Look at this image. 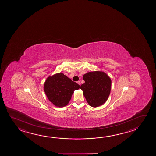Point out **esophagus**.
I'll list each match as a JSON object with an SVG mask.
<instances>
[{
  "label": "esophagus",
  "mask_w": 156,
  "mask_h": 156,
  "mask_svg": "<svg viewBox=\"0 0 156 156\" xmlns=\"http://www.w3.org/2000/svg\"><path fill=\"white\" fill-rule=\"evenodd\" d=\"M77 83L79 85H80V84H81V83H80V81H78V82H77Z\"/></svg>",
  "instance_id": "esophagus-1"
}]
</instances>
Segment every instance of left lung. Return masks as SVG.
I'll return each instance as SVG.
<instances>
[{"label": "left lung", "mask_w": 156, "mask_h": 156, "mask_svg": "<svg viewBox=\"0 0 156 156\" xmlns=\"http://www.w3.org/2000/svg\"><path fill=\"white\" fill-rule=\"evenodd\" d=\"M84 84L80 89L87 103L93 107L100 106L106 102L111 88V80L104 72H87L83 76Z\"/></svg>", "instance_id": "left-lung-1"}]
</instances>
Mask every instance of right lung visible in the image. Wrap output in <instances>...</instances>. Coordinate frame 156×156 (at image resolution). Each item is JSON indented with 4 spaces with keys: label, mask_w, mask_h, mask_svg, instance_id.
Returning a JSON list of instances; mask_svg holds the SVG:
<instances>
[{
    "label": "right lung",
    "mask_w": 156,
    "mask_h": 156,
    "mask_svg": "<svg viewBox=\"0 0 156 156\" xmlns=\"http://www.w3.org/2000/svg\"><path fill=\"white\" fill-rule=\"evenodd\" d=\"M80 86L62 73H58L47 78L44 90L47 98L56 106L62 107L69 104L74 90Z\"/></svg>",
    "instance_id": "obj_1"
}]
</instances>
